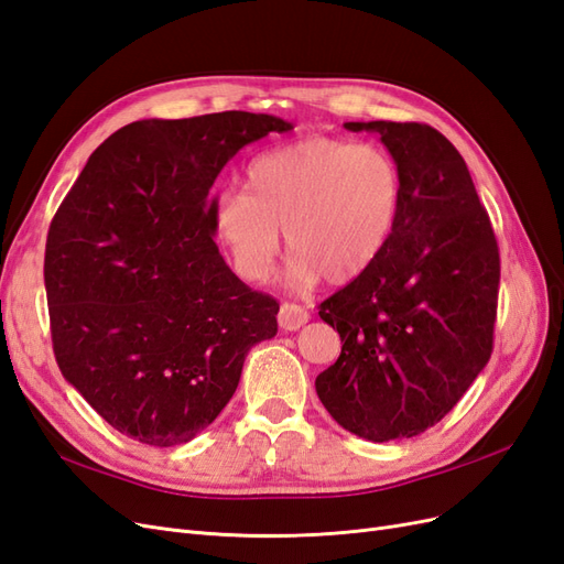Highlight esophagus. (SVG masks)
Returning <instances> with one entry per match:
<instances>
[{"label":"esophagus","instance_id":"obj_1","mask_svg":"<svg viewBox=\"0 0 564 564\" xmlns=\"http://www.w3.org/2000/svg\"><path fill=\"white\" fill-rule=\"evenodd\" d=\"M308 319H311L308 311L301 308V305H296V303H282V305H280L278 322H280V327H282L284 332H296V329H301L303 324L308 322Z\"/></svg>","mask_w":564,"mask_h":564}]
</instances>
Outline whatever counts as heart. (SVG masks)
Returning a JSON list of instances; mask_svg holds the SVG:
<instances>
[{"instance_id":"b5f03b06","label":"heart","mask_w":564,"mask_h":564,"mask_svg":"<svg viewBox=\"0 0 564 564\" xmlns=\"http://www.w3.org/2000/svg\"><path fill=\"white\" fill-rule=\"evenodd\" d=\"M400 209L402 172L383 145L308 135L256 158L247 193L214 199L212 228L247 282L268 280L284 230L294 280L340 284L379 259Z\"/></svg>"}]
</instances>
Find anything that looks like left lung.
Masks as SVG:
<instances>
[{"mask_svg": "<svg viewBox=\"0 0 564 564\" xmlns=\"http://www.w3.org/2000/svg\"><path fill=\"white\" fill-rule=\"evenodd\" d=\"M344 127L381 135L402 172V209L379 259L319 303L344 346L315 390L357 437H414L445 419L489 362L497 237L464 158L440 131L381 119Z\"/></svg>", "mask_w": 564, "mask_h": 564, "instance_id": "left-lung-1", "label": "left lung"}]
</instances>
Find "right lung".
Masks as SVG:
<instances>
[{
	"instance_id": "add662e5",
	"label": "right lung",
	"mask_w": 564,
	"mask_h": 564,
	"mask_svg": "<svg viewBox=\"0 0 564 564\" xmlns=\"http://www.w3.org/2000/svg\"><path fill=\"white\" fill-rule=\"evenodd\" d=\"M292 122L214 112L141 119L100 143L51 220L44 286L65 381L115 431L191 442L224 412L280 303L235 275L209 195L245 145Z\"/></svg>"
}]
</instances>
